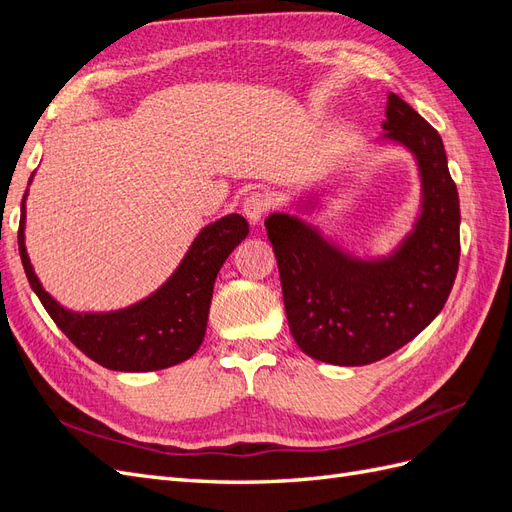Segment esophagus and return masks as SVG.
<instances>
[{
  "label": "esophagus",
  "instance_id": "obj_1",
  "mask_svg": "<svg viewBox=\"0 0 512 512\" xmlns=\"http://www.w3.org/2000/svg\"><path fill=\"white\" fill-rule=\"evenodd\" d=\"M267 211H269V196L267 194L254 192L243 200V215L252 224H258L262 218H265Z\"/></svg>",
  "mask_w": 512,
  "mask_h": 512
}]
</instances>
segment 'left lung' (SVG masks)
Masks as SVG:
<instances>
[{
  "label": "left lung",
  "mask_w": 512,
  "mask_h": 512,
  "mask_svg": "<svg viewBox=\"0 0 512 512\" xmlns=\"http://www.w3.org/2000/svg\"><path fill=\"white\" fill-rule=\"evenodd\" d=\"M382 130L376 143L406 149L421 185L414 222L389 252L356 254L301 218L324 207L329 183L265 220L290 333L322 363L367 365L406 346L442 312L457 275L459 196L440 134L395 94Z\"/></svg>",
  "instance_id": "1"
}]
</instances>
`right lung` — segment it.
I'll return each instance as SVG.
<instances>
[{"label":"right lung","instance_id":"add662e5","mask_svg":"<svg viewBox=\"0 0 512 512\" xmlns=\"http://www.w3.org/2000/svg\"><path fill=\"white\" fill-rule=\"evenodd\" d=\"M34 175L29 177V183ZM29 192V190H27ZM21 203L19 254L40 303L91 361L113 371H156L188 361L207 331L213 284L226 258L247 237L239 213L200 228L168 280L149 297L113 312H74L44 290L25 247V198Z\"/></svg>","mask_w":512,"mask_h":512}]
</instances>
